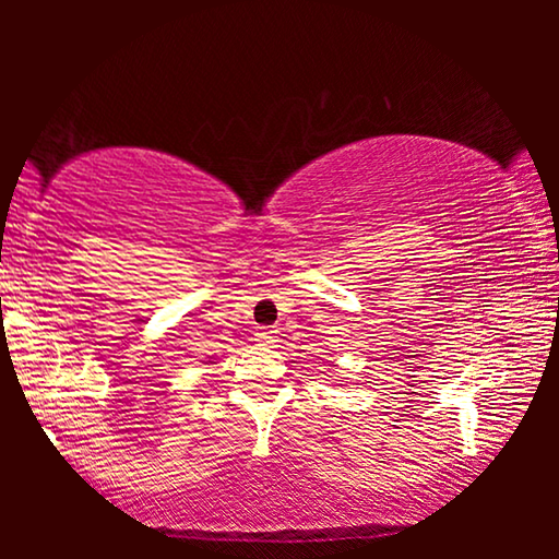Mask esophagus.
<instances>
[{"instance_id": "1", "label": "esophagus", "mask_w": 559, "mask_h": 559, "mask_svg": "<svg viewBox=\"0 0 559 559\" xmlns=\"http://www.w3.org/2000/svg\"><path fill=\"white\" fill-rule=\"evenodd\" d=\"M257 343H259V345H273V343H276V330L259 328V330H257Z\"/></svg>"}]
</instances>
